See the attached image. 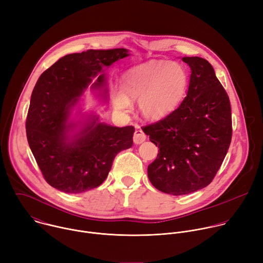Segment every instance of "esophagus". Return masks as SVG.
I'll list each match as a JSON object with an SVG mask.
<instances>
[{
    "label": "esophagus",
    "instance_id": "1",
    "mask_svg": "<svg viewBox=\"0 0 263 263\" xmlns=\"http://www.w3.org/2000/svg\"><path fill=\"white\" fill-rule=\"evenodd\" d=\"M146 136L143 133V131L141 129H136L134 132V136H133V141L135 144H139L141 142H143L145 140Z\"/></svg>",
    "mask_w": 263,
    "mask_h": 263
}]
</instances>
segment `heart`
<instances>
[{"label": "heart", "mask_w": 263, "mask_h": 263, "mask_svg": "<svg viewBox=\"0 0 263 263\" xmlns=\"http://www.w3.org/2000/svg\"><path fill=\"white\" fill-rule=\"evenodd\" d=\"M189 85L184 65L167 60L152 59L126 70L121 77L122 92L114 96V106L120 112L131 108L129 99H138L141 115L158 121L178 107Z\"/></svg>", "instance_id": "1"}]
</instances>
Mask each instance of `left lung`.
<instances>
[{
	"instance_id": "left-lung-1",
	"label": "left lung",
	"mask_w": 263,
	"mask_h": 263,
	"mask_svg": "<svg viewBox=\"0 0 263 263\" xmlns=\"http://www.w3.org/2000/svg\"><path fill=\"white\" fill-rule=\"evenodd\" d=\"M192 69L187 96L164 119L142 127L158 145L147 176L162 193L181 196L204 189L219 170L232 138L229 97L212 65L201 57H183Z\"/></svg>"
}]
</instances>
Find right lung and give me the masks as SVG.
I'll return each instance as SVG.
<instances>
[{
	"mask_svg": "<svg viewBox=\"0 0 263 263\" xmlns=\"http://www.w3.org/2000/svg\"><path fill=\"white\" fill-rule=\"evenodd\" d=\"M127 49L87 50L66 55L45 70L32 91L26 120L27 139L45 180L66 194H80L100 186L115 157L133 144L134 127H112L91 121L68 138L69 110L91 78L119 59ZM106 84L105 72L92 87ZM71 141L69 142V140Z\"/></svg>",
	"mask_w": 263,
	"mask_h": 263,
	"instance_id": "1",
	"label": "right lung"
}]
</instances>
